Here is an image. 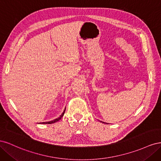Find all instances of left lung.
Returning a JSON list of instances; mask_svg holds the SVG:
<instances>
[{"mask_svg":"<svg viewBox=\"0 0 161 161\" xmlns=\"http://www.w3.org/2000/svg\"><path fill=\"white\" fill-rule=\"evenodd\" d=\"M103 123H104V122H103Z\"/></svg>","mask_w":161,"mask_h":161,"instance_id":"8db88e82","label":"left lung"}]
</instances>
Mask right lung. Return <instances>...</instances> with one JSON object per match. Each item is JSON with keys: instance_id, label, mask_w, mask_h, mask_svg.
<instances>
[{"instance_id": "1", "label": "right lung", "mask_w": 161, "mask_h": 161, "mask_svg": "<svg viewBox=\"0 0 161 161\" xmlns=\"http://www.w3.org/2000/svg\"><path fill=\"white\" fill-rule=\"evenodd\" d=\"M65 110H66V108H65L64 111H63V113L60 115V117H58V118H56V119H53V120H52V121H46V122H42V123H39V124H53V123L57 122V121H59V120L62 118L63 115H64V112H65Z\"/></svg>"}]
</instances>
